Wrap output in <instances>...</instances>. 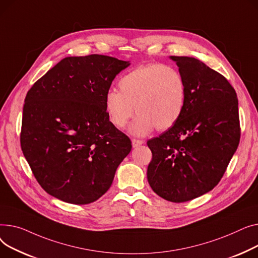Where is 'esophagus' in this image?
<instances>
[{"label":"esophagus","instance_id":"1","mask_svg":"<svg viewBox=\"0 0 258 258\" xmlns=\"http://www.w3.org/2000/svg\"><path fill=\"white\" fill-rule=\"evenodd\" d=\"M143 144H144V142H143V141L135 140V139H133V140H132V147H133V148L139 147V146H141V145H143Z\"/></svg>","mask_w":258,"mask_h":258}]
</instances>
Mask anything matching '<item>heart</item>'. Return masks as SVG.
I'll return each instance as SVG.
<instances>
[{"instance_id":"heart-1","label":"heart","mask_w":258,"mask_h":258,"mask_svg":"<svg viewBox=\"0 0 258 258\" xmlns=\"http://www.w3.org/2000/svg\"><path fill=\"white\" fill-rule=\"evenodd\" d=\"M117 90H109L104 98V107L110 123L124 128L135 112L139 113L130 126V133L144 136L155 128H172L183 113L187 87L177 69L161 63L135 68L118 81Z\"/></svg>"}]
</instances>
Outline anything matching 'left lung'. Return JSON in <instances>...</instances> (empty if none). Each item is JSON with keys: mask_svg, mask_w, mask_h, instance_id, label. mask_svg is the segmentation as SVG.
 <instances>
[{"mask_svg": "<svg viewBox=\"0 0 258 258\" xmlns=\"http://www.w3.org/2000/svg\"><path fill=\"white\" fill-rule=\"evenodd\" d=\"M186 82V103L178 122L148 141L147 177L161 198L181 203L210 191L239 144L238 101L224 76L187 56H170Z\"/></svg>", "mask_w": 258, "mask_h": 258, "instance_id": "1", "label": "left lung"}]
</instances>
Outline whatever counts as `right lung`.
I'll list each match as a JSON object with an SVG mask.
<instances>
[{
    "label": "right lung",
    "instance_id": "right-lung-1",
    "mask_svg": "<svg viewBox=\"0 0 258 258\" xmlns=\"http://www.w3.org/2000/svg\"><path fill=\"white\" fill-rule=\"evenodd\" d=\"M129 61L105 55L66 57L28 92L21 146L40 186L71 204L109 189L131 142L113 126L104 98Z\"/></svg>",
    "mask_w": 258,
    "mask_h": 258
}]
</instances>
